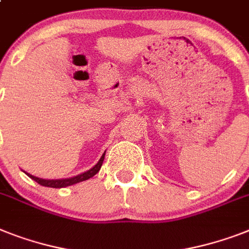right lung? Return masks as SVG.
<instances>
[{"mask_svg":"<svg viewBox=\"0 0 249 249\" xmlns=\"http://www.w3.org/2000/svg\"><path fill=\"white\" fill-rule=\"evenodd\" d=\"M104 159H105V153L102 155V157L100 159V161L94 165V166L90 169V170L86 171V173L83 174H79L76 177H72V178H69V179H40V178L34 177V175H30V174L25 173L30 179H33V180L37 181L38 184L40 185H43V187H50V188H65L69 187V185H72V184H76V183H80V181H84V180H88L90 179L92 177H94L98 171H100L101 166H102V162H104Z\"/></svg>","mask_w":249,"mask_h":249,"instance_id":"obj_1","label":"right lung"}]
</instances>
